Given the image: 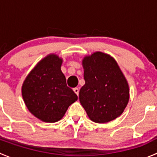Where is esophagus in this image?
Here are the masks:
<instances>
[{"label":"esophagus","mask_w":157,"mask_h":157,"mask_svg":"<svg viewBox=\"0 0 157 157\" xmlns=\"http://www.w3.org/2000/svg\"><path fill=\"white\" fill-rule=\"evenodd\" d=\"M74 93H75L78 96V95H79V89L78 88H74Z\"/></svg>","instance_id":"34e87169"}]
</instances>
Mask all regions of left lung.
<instances>
[{
    "label": "left lung",
    "instance_id": "8db88e82",
    "mask_svg": "<svg viewBox=\"0 0 157 157\" xmlns=\"http://www.w3.org/2000/svg\"><path fill=\"white\" fill-rule=\"evenodd\" d=\"M85 84L79 99L93 121L106 123L122 114L129 101V86L116 61L96 52L82 61Z\"/></svg>",
    "mask_w": 157,
    "mask_h": 157
}]
</instances>
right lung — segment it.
I'll return each instance as SVG.
<instances>
[{"mask_svg":"<svg viewBox=\"0 0 157 157\" xmlns=\"http://www.w3.org/2000/svg\"><path fill=\"white\" fill-rule=\"evenodd\" d=\"M62 59L51 54L41 60L22 86V96L29 111L41 121H59L77 96L67 86L61 70Z\"/></svg>","mask_w":157,"mask_h":157,"instance_id":"add662e5","label":"right lung"}]
</instances>
